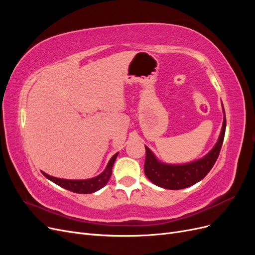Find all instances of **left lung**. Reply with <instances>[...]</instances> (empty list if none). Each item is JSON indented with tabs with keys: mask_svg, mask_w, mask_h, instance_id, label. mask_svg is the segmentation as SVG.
Listing matches in <instances>:
<instances>
[{
	"mask_svg": "<svg viewBox=\"0 0 255 255\" xmlns=\"http://www.w3.org/2000/svg\"><path fill=\"white\" fill-rule=\"evenodd\" d=\"M225 114V110H223ZM226 114L223 118L221 133L219 135L218 141L214 145V148L208 152L202 158L191 161L183 165H170L159 161L153 152L144 145L145 148V161H144V174L146 177L159 187L166 189H183L191 186L210 172L213 166L217 160L222 146L223 138L226 133Z\"/></svg>",
	"mask_w": 255,
	"mask_h": 255,
	"instance_id": "1",
	"label": "left lung"
}]
</instances>
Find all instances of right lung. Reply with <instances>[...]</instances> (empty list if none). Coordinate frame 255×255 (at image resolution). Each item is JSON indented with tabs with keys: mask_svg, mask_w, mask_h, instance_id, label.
I'll return each mask as SVG.
<instances>
[{
	"mask_svg": "<svg viewBox=\"0 0 255 255\" xmlns=\"http://www.w3.org/2000/svg\"><path fill=\"white\" fill-rule=\"evenodd\" d=\"M118 153H116L115 155L111 158V160L107 164L105 170L99 174L96 177H92V179H87V180H66V179H58V177H54L51 176L47 173H43V175L52 181L53 183L57 184L58 186L63 187L65 189H68L70 191L76 192V194H91V192H95L99 189H101L104 187L105 185L109 182L110 177L112 175V170H113V166L116 158H117Z\"/></svg>",
	"mask_w": 255,
	"mask_h": 255,
	"instance_id": "right-lung-1",
	"label": "right lung"
}]
</instances>
